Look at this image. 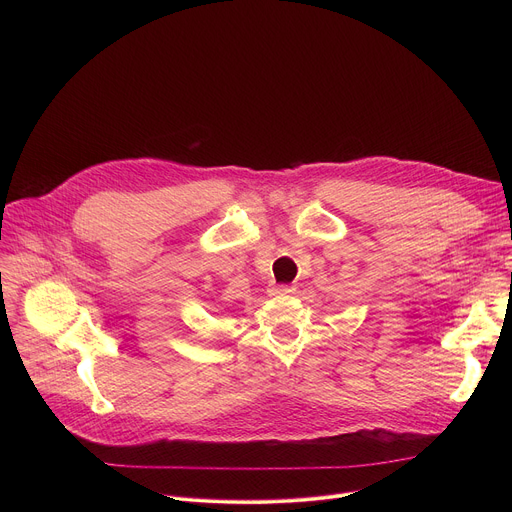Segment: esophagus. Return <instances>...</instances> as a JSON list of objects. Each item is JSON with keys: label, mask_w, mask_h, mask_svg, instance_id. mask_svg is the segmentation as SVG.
Masks as SVG:
<instances>
[{"label": "esophagus", "mask_w": 512, "mask_h": 512, "mask_svg": "<svg viewBox=\"0 0 512 512\" xmlns=\"http://www.w3.org/2000/svg\"><path fill=\"white\" fill-rule=\"evenodd\" d=\"M294 291H296V287L289 283H281V285L273 287V294H277V296H289V294H294Z\"/></svg>", "instance_id": "obj_1"}]
</instances>
